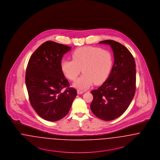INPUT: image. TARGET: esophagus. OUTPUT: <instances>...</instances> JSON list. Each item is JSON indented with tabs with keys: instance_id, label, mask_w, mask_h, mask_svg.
<instances>
[{
	"instance_id": "obj_1",
	"label": "esophagus",
	"mask_w": 160,
	"mask_h": 160,
	"mask_svg": "<svg viewBox=\"0 0 160 160\" xmlns=\"http://www.w3.org/2000/svg\"><path fill=\"white\" fill-rule=\"evenodd\" d=\"M77 92H78V94H81L83 92V91L80 90H77Z\"/></svg>"
}]
</instances>
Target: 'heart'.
<instances>
[{
	"instance_id": "1",
	"label": "heart",
	"mask_w": 160,
	"mask_h": 160,
	"mask_svg": "<svg viewBox=\"0 0 160 160\" xmlns=\"http://www.w3.org/2000/svg\"><path fill=\"white\" fill-rule=\"evenodd\" d=\"M72 60H64L61 69L70 81H75L82 72L83 75L73 84L78 89H87L93 83L100 85L108 79L113 66V57L108 50L95 47L77 49L72 53Z\"/></svg>"
}]
</instances>
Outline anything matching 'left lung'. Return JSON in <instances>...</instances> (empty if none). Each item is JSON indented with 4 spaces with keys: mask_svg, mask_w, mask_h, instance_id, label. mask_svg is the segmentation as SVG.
<instances>
[{
    "mask_svg": "<svg viewBox=\"0 0 160 160\" xmlns=\"http://www.w3.org/2000/svg\"><path fill=\"white\" fill-rule=\"evenodd\" d=\"M109 45L113 52L111 72L97 90L91 91L93 100L91 111L104 121H112L127 109L136 91V63L132 53L121 43L112 40L100 41Z\"/></svg>",
    "mask_w": 160,
    "mask_h": 160,
    "instance_id": "1",
    "label": "left lung"
}]
</instances>
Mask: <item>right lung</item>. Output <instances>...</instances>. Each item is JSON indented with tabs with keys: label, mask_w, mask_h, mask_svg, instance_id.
Here are the masks:
<instances>
[{
	"label": "right lung",
	"mask_w": 160,
	"mask_h": 160,
	"mask_svg": "<svg viewBox=\"0 0 160 160\" xmlns=\"http://www.w3.org/2000/svg\"><path fill=\"white\" fill-rule=\"evenodd\" d=\"M71 47L53 41L42 43L31 56L26 72L29 101L35 112L49 121L64 118L69 111L77 91L61 69L63 55ZM63 88L66 90H62Z\"/></svg>",
	"instance_id": "right-lung-1"
}]
</instances>
